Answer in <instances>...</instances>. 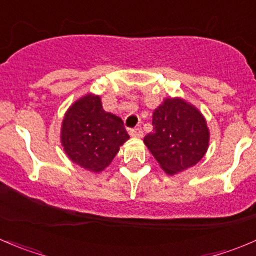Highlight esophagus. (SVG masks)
<instances>
[{
    "label": "esophagus",
    "mask_w": 256,
    "mask_h": 256,
    "mask_svg": "<svg viewBox=\"0 0 256 256\" xmlns=\"http://www.w3.org/2000/svg\"><path fill=\"white\" fill-rule=\"evenodd\" d=\"M128 134H130L132 138H142V130L140 128H130L128 130Z\"/></svg>",
    "instance_id": "esophagus-1"
}]
</instances>
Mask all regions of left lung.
I'll use <instances>...</instances> for the list:
<instances>
[{
  "label": "left lung",
  "mask_w": 256,
  "mask_h": 256,
  "mask_svg": "<svg viewBox=\"0 0 256 256\" xmlns=\"http://www.w3.org/2000/svg\"><path fill=\"white\" fill-rule=\"evenodd\" d=\"M152 125L154 130L144 136V142L166 174L194 166L207 152V121L197 108L183 99H164L154 112Z\"/></svg>",
  "instance_id": "left-lung-1"
}]
</instances>
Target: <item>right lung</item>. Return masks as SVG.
Wrapping results in <instances>:
<instances>
[{
    "mask_svg": "<svg viewBox=\"0 0 256 256\" xmlns=\"http://www.w3.org/2000/svg\"><path fill=\"white\" fill-rule=\"evenodd\" d=\"M130 136L118 116L102 109L94 94L80 98L66 112L60 141L66 156L82 168L98 174L106 168Z\"/></svg>",
    "mask_w": 256,
    "mask_h": 256,
    "instance_id": "obj_1",
    "label": "right lung"
}]
</instances>
